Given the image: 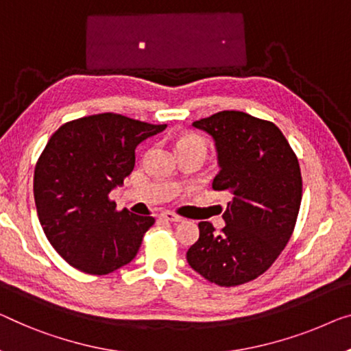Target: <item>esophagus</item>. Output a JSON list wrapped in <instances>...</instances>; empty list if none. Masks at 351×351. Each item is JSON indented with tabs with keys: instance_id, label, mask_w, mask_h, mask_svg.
Returning a JSON list of instances; mask_svg holds the SVG:
<instances>
[{
	"instance_id": "obj_1",
	"label": "esophagus",
	"mask_w": 351,
	"mask_h": 351,
	"mask_svg": "<svg viewBox=\"0 0 351 351\" xmlns=\"http://www.w3.org/2000/svg\"><path fill=\"white\" fill-rule=\"evenodd\" d=\"M160 217L165 219V221H170V222H181L182 217L181 216H176V214L170 213V211H165V213H160Z\"/></svg>"
}]
</instances>
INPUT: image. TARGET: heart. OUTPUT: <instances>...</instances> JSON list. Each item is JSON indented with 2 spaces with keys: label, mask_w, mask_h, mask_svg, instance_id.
<instances>
[{
  "label": "heart",
  "mask_w": 351,
  "mask_h": 351,
  "mask_svg": "<svg viewBox=\"0 0 351 351\" xmlns=\"http://www.w3.org/2000/svg\"><path fill=\"white\" fill-rule=\"evenodd\" d=\"M178 149H180V153H182V151L197 149V151H203V153L206 154L208 145H206V140L203 138L202 135H198L195 132H187V134H182L181 137L178 138Z\"/></svg>",
  "instance_id": "1"
}]
</instances>
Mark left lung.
Here are the masks:
<instances>
[{
  "label": "left lung",
  "instance_id": "left-lung-1",
  "mask_svg": "<svg viewBox=\"0 0 351 351\" xmlns=\"http://www.w3.org/2000/svg\"><path fill=\"white\" fill-rule=\"evenodd\" d=\"M216 142L221 171L214 191L232 195L217 232L200 222L186 258L193 271L221 287L257 279L291 238L302 197L300 162L274 123L223 110L193 121Z\"/></svg>",
  "mask_w": 351,
  "mask_h": 351
}]
</instances>
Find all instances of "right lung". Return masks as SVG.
<instances>
[{"instance_id":"1","label":"right lung","mask_w":351,"mask_h":351,"mask_svg":"<svg viewBox=\"0 0 351 351\" xmlns=\"http://www.w3.org/2000/svg\"><path fill=\"white\" fill-rule=\"evenodd\" d=\"M167 124L99 113L62 124L34 169L39 222L71 266L102 276L137 255L154 217L117 211L108 193L135 165V148Z\"/></svg>"}]
</instances>
